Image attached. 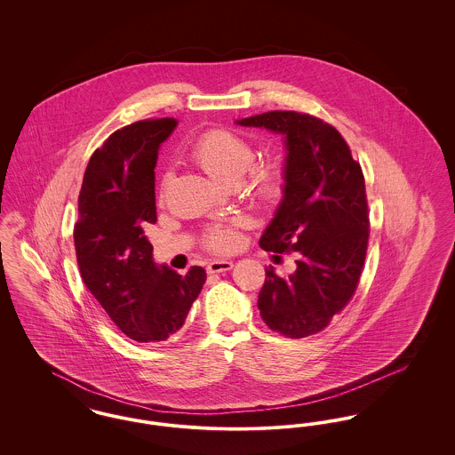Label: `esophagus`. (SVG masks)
I'll return each mask as SVG.
<instances>
[{
    "instance_id": "esophagus-1",
    "label": "esophagus",
    "mask_w": 455,
    "mask_h": 455,
    "mask_svg": "<svg viewBox=\"0 0 455 455\" xmlns=\"http://www.w3.org/2000/svg\"><path fill=\"white\" fill-rule=\"evenodd\" d=\"M234 267L232 260H212L208 264V273H223V271H230Z\"/></svg>"
}]
</instances>
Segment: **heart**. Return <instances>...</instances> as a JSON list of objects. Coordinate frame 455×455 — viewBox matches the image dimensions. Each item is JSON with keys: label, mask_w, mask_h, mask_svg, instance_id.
<instances>
[{"label": "heart", "mask_w": 455, "mask_h": 455, "mask_svg": "<svg viewBox=\"0 0 455 455\" xmlns=\"http://www.w3.org/2000/svg\"><path fill=\"white\" fill-rule=\"evenodd\" d=\"M189 155L199 169L227 186L237 184L249 171L247 191L260 204L275 203L284 191L286 171L282 160L267 158L258 165H252L256 158L254 147L234 131H206L193 143ZM169 177L171 173L165 172L160 179L162 196L169 184ZM238 242L237 221L213 225L203 235L204 247L217 254L234 251Z\"/></svg>", "instance_id": "1"}]
</instances>
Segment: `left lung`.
I'll return each instance as SVG.
<instances>
[{
  "mask_svg": "<svg viewBox=\"0 0 455 455\" xmlns=\"http://www.w3.org/2000/svg\"><path fill=\"white\" fill-rule=\"evenodd\" d=\"M237 124L286 136L284 196L259 245L295 252L297 271L278 276L266 267L262 321L286 338L317 334L353 299L363 271L370 220L362 167L341 132L315 116L273 110Z\"/></svg>",
  "mask_w": 455,
  "mask_h": 455,
  "instance_id": "1",
  "label": "left lung"
}]
</instances>
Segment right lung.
Here are the masks:
<instances>
[{
	"label": "right lung",
	"instance_id": "1",
	"mask_svg": "<svg viewBox=\"0 0 455 455\" xmlns=\"http://www.w3.org/2000/svg\"><path fill=\"white\" fill-rule=\"evenodd\" d=\"M177 119H145L114 131L90 156L73 238L82 280L110 321L138 343L175 336L206 282L156 267L147 223L156 221L155 164Z\"/></svg>",
	"mask_w": 455,
	"mask_h": 455
}]
</instances>
